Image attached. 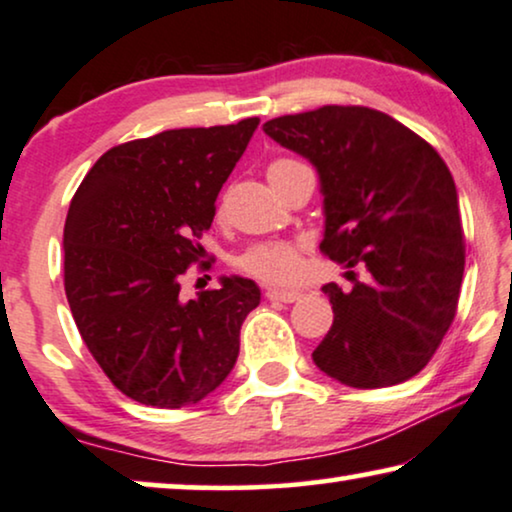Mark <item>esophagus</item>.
Segmentation results:
<instances>
[{"label": "esophagus", "instance_id": "obj_1", "mask_svg": "<svg viewBox=\"0 0 512 512\" xmlns=\"http://www.w3.org/2000/svg\"><path fill=\"white\" fill-rule=\"evenodd\" d=\"M264 295H267L269 302H283V304L297 302V299L302 297L297 290H276V288H269Z\"/></svg>", "mask_w": 512, "mask_h": 512}]
</instances>
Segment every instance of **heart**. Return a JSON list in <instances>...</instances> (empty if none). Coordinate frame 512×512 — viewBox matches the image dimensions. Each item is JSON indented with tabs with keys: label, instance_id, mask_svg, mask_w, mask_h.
<instances>
[{
	"label": "heart",
	"instance_id": "obj_1",
	"mask_svg": "<svg viewBox=\"0 0 512 512\" xmlns=\"http://www.w3.org/2000/svg\"><path fill=\"white\" fill-rule=\"evenodd\" d=\"M292 166H299V161L278 159L271 163L267 173L274 175ZM238 264H241V269L248 271L250 276L260 278V281H267V283H276V285L292 283L299 276V269H302L297 245L283 243V241L252 245L250 250L243 252Z\"/></svg>",
	"mask_w": 512,
	"mask_h": 512
}]
</instances>
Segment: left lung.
Returning <instances> with one entry per match:
<instances>
[{
	"label": "left lung",
	"mask_w": 512,
	"mask_h": 512,
	"mask_svg": "<svg viewBox=\"0 0 512 512\" xmlns=\"http://www.w3.org/2000/svg\"><path fill=\"white\" fill-rule=\"evenodd\" d=\"M316 168L320 250L353 288L323 285L335 320L311 353L327 377L384 388L426 367L452 325L466 264L459 196L440 154L370 107L325 105L264 124ZM366 271L358 282L352 267Z\"/></svg>",
	"instance_id": "1"
}]
</instances>
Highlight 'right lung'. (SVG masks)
<instances>
[{"mask_svg": "<svg viewBox=\"0 0 512 512\" xmlns=\"http://www.w3.org/2000/svg\"><path fill=\"white\" fill-rule=\"evenodd\" d=\"M260 119L177 128L112 147L95 161L65 220V295L109 381L142 405L180 410L215 391L238 358L260 288L222 276L180 295L203 250L217 194Z\"/></svg>", "mask_w": 512, "mask_h": 512, "instance_id": "right-lung-1", "label": "right lung"}]
</instances>
